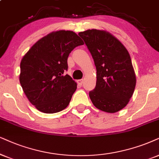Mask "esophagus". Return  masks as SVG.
<instances>
[{"label": "esophagus", "mask_w": 159, "mask_h": 159, "mask_svg": "<svg viewBox=\"0 0 159 159\" xmlns=\"http://www.w3.org/2000/svg\"><path fill=\"white\" fill-rule=\"evenodd\" d=\"M84 79L78 80V84H80V85H82V84H84Z\"/></svg>", "instance_id": "obj_1"}]
</instances>
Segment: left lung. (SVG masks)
Returning a JSON list of instances; mask_svg holds the SVG:
<instances>
[{"label": "left lung", "mask_w": 159, "mask_h": 159, "mask_svg": "<svg viewBox=\"0 0 159 159\" xmlns=\"http://www.w3.org/2000/svg\"><path fill=\"white\" fill-rule=\"evenodd\" d=\"M97 70L95 88L89 98L98 109L115 113L125 107L133 95L136 75L130 54L115 37L102 30L80 32Z\"/></svg>", "instance_id": "1"}]
</instances>
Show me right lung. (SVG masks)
Here are the masks:
<instances>
[{
    "label": "right lung",
    "mask_w": 159,
    "mask_h": 159,
    "mask_svg": "<svg viewBox=\"0 0 159 159\" xmlns=\"http://www.w3.org/2000/svg\"><path fill=\"white\" fill-rule=\"evenodd\" d=\"M83 41L71 31H53L36 43L20 62V82L32 105L53 114L69 105L77 84L67 71V58Z\"/></svg>",
    "instance_id": "right-lung-1"
}]
</instances>
